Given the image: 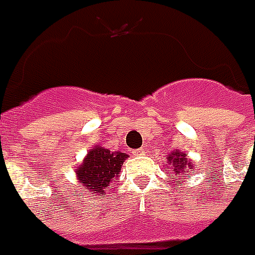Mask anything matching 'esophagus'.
I'll use <instances>...</instances> for the list:
<instances>
[{
  "label": "esophagus",
  "mask_w": 255,
  "mask_h": 255,
  "mask_svg": "<svg viewBox=\"0 0 255 255\" xmlns=\"http://www.w3.org/2000/svg\"><path fill=\"white\" fill-rule=\"evenodd\" d=\"M144 153H146V149H144V147H140V149L134 150V152H133V154H134V156H143Z\"/></svg>",
  "instance_id": "esophagus-1"
}]
</instances>
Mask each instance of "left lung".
I'll return each instance as SVG.
<instances>
[{
    "instance_id": "1",
    "label": "left lung",
    "mask_w": 255,
    "mask_h": 255,
    "mask_svg": "<svg viewBox=\"0 0 255 255\" xmlns=\"http://www.w3.org/2000/svg\"><path fill=\"white\" fill-rule=\"evenodd\" d=\"M167 169H170L173 176H176L177 184H181V179L190 173V169L193 167V163L190 159H187L186 153H181L180 150H174L169 154L167 157Z\"/></svg>"
}]
</instances>
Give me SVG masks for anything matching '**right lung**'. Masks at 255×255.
I'll return each instance as SVG.
<instances>
[{
  "mask_svg": "<svg viewBox=\"0 0 255 255\" xmlns=\"http://www.w3.org/2000/svg\"><path fill=\"white\" fill-rule=\"evenodd\" d=\"M126 159V153L111 152L109 149L95 146L88 152L84 163L76 169V179L89 191L103 196L111 181L119 176Z\"/></svg>",
  "mask_w": 255,
  "mask_h": 255,
  "instance_id": "obj_1",
  "label": "right lung"
}]
</instances>
